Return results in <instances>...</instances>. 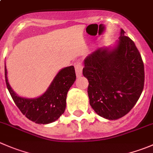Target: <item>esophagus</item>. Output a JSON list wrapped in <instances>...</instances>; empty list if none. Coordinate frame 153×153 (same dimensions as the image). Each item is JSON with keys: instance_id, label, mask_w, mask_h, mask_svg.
Returning <instances> with one entry per match:
<instances>
[{"instance_id": "1", "label": "esophagus", "mask_w": 153, "mask_h": 153, "mask_svg": "<svg viewBox=\"0 0 153 153\" xmlns=\"http://www.w3.org/2000/svg\"><path fill=\"white\" fill-rule=\"evenodd\" d=\"M84 67L82 62L78 61L75 63V72H76L77 77H79L82 75V69Z\"/></svg>"}]
</instances>
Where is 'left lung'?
Segmentation results:
<instances>
[{
  "label": "left lung",
  "mask_w": 153,
  "mask_h": 153,
  "mask_svg": "<svg viewBox=\"0 0 153 153\" xmlns=\"http://www.w3.org/2000/svg\"><path fill=\"white\" fill-rule=\"evenodd\" d=\"M121 29L117 46L101 48L84 60L90 105L96 114L117 120L135 105L144 87V65L134 42Z\"/></svg>",
  "instance_id": "obj_1"
}]
</instances>
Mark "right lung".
Returning <instances> with one entry per match:
<instances>
[{
    "label": "right lung",
    "mask_w": 153,
    "mask_h": 153,
    "mask_svg": "<svg viewBox=\"0 0 153 153\" xmlns=\"http://www.w3.org/2000/svg\"><path fill=\"white\" fill-rule=\"evenodd\" d=\"M5 66L7 87L16 106L27 119L38 124H48L57 120L66 109V96L76 79L73 66L58 72L47 91L36 99H25L18 96L9 84Z\"/></svg>",
    "instance_id": "add662e5"
}]
</instances>
